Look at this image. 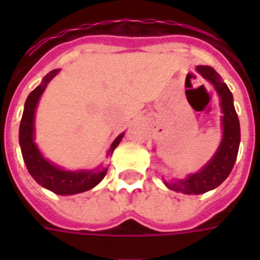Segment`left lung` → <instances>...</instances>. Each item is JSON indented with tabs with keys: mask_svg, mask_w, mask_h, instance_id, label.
Wrapping results in <instances>:
<instances>
[{
	"mask_svg": "<svg viewBox=\"0 0 260 260\" xmlns=\"http://www.w3.org/2000/svg\"><path fill=\"white\" fill-rule=\"evenodd\" d=\"M196 70L198 74L202 75V78L213 85L220 98L222 138L217 151L201 170L189 174L182 179L178 178L171 182L165 181V185L169 189L183 194H202L221 185L234 169L240 146V124L231 90L222 82L217 71L210 66H197Z\"/></svg>",
	"mask_w": 260,
	"mask_h": 260,
	"instance_id": "left-lung-1",
	"label": "left lung"
}]
</instances>
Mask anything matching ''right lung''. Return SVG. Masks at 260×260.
<instances>
[{
	"mask_svg": "<svg viewBox=\"0 0 260 260\" xmlns=\"http://www.w3.org/2000/svg\"><path fill=\"white\" fill-rule=\"evenodd\" d=\"M59 71H60L59 69L50 71L43 78L42 83L34 91H30L26 98L21 122H20V131H18V142L28 173L39 185L59 196H73V194L87 191L93 189L94 186H97L106 175L108 167L100 166L94 170H66L44 158V155L39 150L38 144L35 143V114H36L39 100L44 93L47 85L51 82V79L56 77ZM122 138H124V132L114 139L106 152V156H112L114 148L120 144Z\"/></svg>",
	"mask_w": 260,
	"mask_h": 260,
	"instance_id": "1",
	"label": "right lung"
}]
</instances>
